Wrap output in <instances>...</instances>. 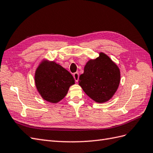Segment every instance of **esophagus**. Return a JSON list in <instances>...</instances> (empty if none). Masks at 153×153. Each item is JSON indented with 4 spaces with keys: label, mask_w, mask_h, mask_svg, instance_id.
Wrapping results in <instances>:
<instances>
[{
    "label": "esophagus",
    "mask_w": 153,
    "mask_h": 153,
    "mask_svg": "<svg viewBox=\"0 0 153 153\" xmlns=\"http://www.w3.org/2000/svg\"><path fill=\"white\" fill-rule=\"evenodd\" d=\"M73 76H74V79H75V81H76V82H77L78 81H79V73H77V72L74 73V74H73Z\"/></svg>",
    "instance_id": "34e87169"
}]
</instances>
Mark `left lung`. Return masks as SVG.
Masks as SVG:
<instances>
[{"instance_id": "obj_1", "label": "left lung", "mask_w": 153, "mask_h": 153, "mask_svg": "<svg viewBox=\"0 0 153 153\" xmlns=\"http://www.w3.org/2000/svg\"><path fill=\"white\" fill-rule=\"evenodd\" d=\"M95 59H90L79 76V85L82 89L97 103L110 100L118 88L120 83V70L107 55L99 53Z\"/></svg>"}]
</instances>
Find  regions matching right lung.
<instances>
[{"mask_svg": "<svg viewBox=\"0 0 153 153\" xmlns=\"http://www.w3.org/2000/svg\"><path fill=\"white\" fill-rule=\"evenodd\" d=\"M35 83L43 100L57 103L67 94L75 84L72 75L55 61L42 60L35 73Z\"/></svg>", "mask_w": 153, "mask_h": 153, "instance_id": "right-lung-1", "label": "right lung"}]
</instances>
